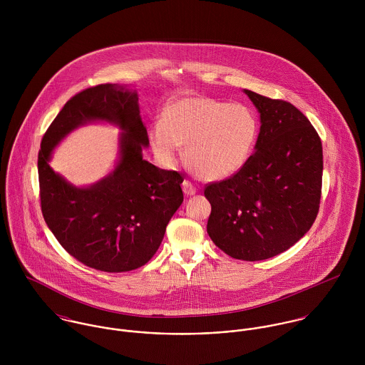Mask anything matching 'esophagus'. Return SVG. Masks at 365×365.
<instances>
[{"label": "esophagus", "mask_w": 365, "mask_h": 365, "mask_svg": "<svg viewBox=\"0 0 365 365\" xmlns=\"http://www.w3.org/2000/svg\"><path fill=\"white\" fill-rule=\"evenodd\" d=\"M182 191H184L185 195H194L197 192V188H195V185L191 181L184 180L182 181Z\"/></svg>", "instance_id": "1"}]
</instances>
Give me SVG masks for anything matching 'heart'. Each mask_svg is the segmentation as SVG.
<instances>
[{
  "instance_id": "1",
  "label": "heart",
  "mask_w": 365,
  "mask_h": 365,
  "mask_svg": "<svg viewBox=\"0 0 365 365\" xmlns=\"http://www.w3.org/2000/svg\"><path fill=\"white\" fill-rule=\"evenodd\" d=\"M257 132L256 113L247 105L187 97L165 108L150 130V146L164 164H173L178 146H185V163L197 177L222 180L246 163Z\"/></svg>"
}]
</instances>
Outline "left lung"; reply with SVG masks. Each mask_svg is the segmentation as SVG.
Listing matches in <instances>:
<instances>
[{
	"mask_svg": "<svg viewBox=\"0 0 365 365\" xmlns=\"http://www.w3.org/2000/svg\"><path fill=\"white\" fill-rule=\"evenodd\" d=\"M245 93L260 112L256 153L230 177L205 185L207 230L227 256L259 261L288 250L311 229L322 195L323 152L298 108Z\"/></svg>",
	"mask_w": 365,
	"mask_h": 365,
	"instance_id": "obj_1",
	"label": "left lung"
}]
</instances>
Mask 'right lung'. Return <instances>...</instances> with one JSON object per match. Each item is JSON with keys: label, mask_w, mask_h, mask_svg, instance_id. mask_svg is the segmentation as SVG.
<instances>
[{"label": "right lung", "mask_w": 365, "mask_h": 365, "mask_svg": "<svg viewBox=\"0 0 365 365\" xmlns=\"http://www.w3.org/2000/svg\"><path fill=\"white\" fill-rule=\"evenodd\" d=\"M138 100V93L118 84L83 90L57 113L38 155L45 222L70 256L105 272L130 271L150 260L171 216L184 201V177L142 157L149 136ZM91 120L112 121L124 130L121 158L104 180L76 189L52 171L48 158L67 133Z\"/></svg>", "instance_id": "obj_1"}]
</instances>
